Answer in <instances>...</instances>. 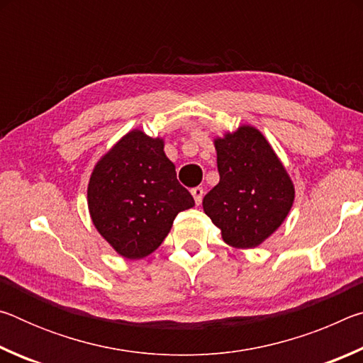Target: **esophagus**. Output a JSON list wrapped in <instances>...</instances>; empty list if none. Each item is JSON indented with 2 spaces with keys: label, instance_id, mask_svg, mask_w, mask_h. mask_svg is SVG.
<instances>
[{
  "label": "esophagus",
  "instance_id": "obj_1",
  "mask_svg": "<svg viewBox=\"0 0 363 363\" xmlns=\"http://www.w3.org/2000/svg\"><path fill=\"white\" fill-rule=\"evenodd\" d=\"M190 192H192V195H194L195 203H196V205H200V203H201V200H203V194H205L203 187H194L192 190H190Z\"/></svg>",
  "mask_w": 363,
  "mask_h": 363
}]
</instances>
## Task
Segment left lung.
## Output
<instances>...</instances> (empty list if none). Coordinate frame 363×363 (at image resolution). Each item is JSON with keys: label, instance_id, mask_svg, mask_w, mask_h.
<instances>
[{"label": "left lung", "instance_id": "1", "mask_svg": "<svg viewBox=\"0 0 363 363\" xmlns=\"http://www.w3.org/2000/svg\"><path fill=\"white\" fill-rule=\"evenodd\" d=\"M219 184L203 199V211L232 248L259 247L284 224L294 186L272 145L255 126L242 125L214 139Z\"/></svg>", "mask_w": 363, "mask_h": 363}]
</instances>
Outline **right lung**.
<instances>
[{"label":"right lung","mask_w":363,"mask_h":363,"mask_svg":"<svg viewBox=\"0 0 363 363\" xmlns=\"http://www.w3.org/2000/svg\"><path fill=\"white\" fill-rule=\"evenodd\" d=\"M163 149L162 138L133 130L104 153L91 173V220L126 259L153 253L167 238L177 213L195 206Z\"/></svg>","instance_id":"right-lung-1"}]
</instances>
